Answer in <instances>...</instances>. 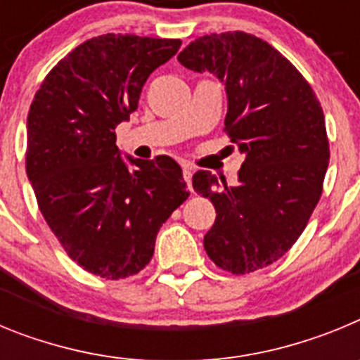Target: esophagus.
Returning <instances> with one entry per match:
<instances>
[{
    "label": "esophagus",
    "mask_w": 360,
    "mask_h": 360,
    "mask_svg": "<svg viewBox=\"0 0 360 360\" xmlns=\"http://www.w3.org/2000/svg\"><path fill=\"white\" fill-rule=\"evenodd\" d=\"M182 176H184V180H186V184H187V187H189V191H191V193H193V171H191L189 167H184Z\"/></svg>",
    "instance_id": "obj_1"
}]
</instances>
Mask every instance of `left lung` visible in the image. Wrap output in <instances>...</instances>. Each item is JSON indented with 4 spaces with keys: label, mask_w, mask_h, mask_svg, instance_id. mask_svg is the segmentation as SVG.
<instances>
[{
    "label": "left lung",
    "mask_w": 360,
    "mask_h": 360,
    "mask_svg": "<svg viewBox=\"0 0 360 360\" xmlns=\"http://www.w3.org/2000/svg\"><path fill=\"white\" fill-rule=\"evenodd\" d=\"M178 61L214 73L227 90L225 131L245 153L238 186L198 171L193 187L216 209L207 256L249 274L290 250L319 202L330 160L323 108L287 57L252 34L198 37Z\"/></svg>",
    "instance_id": "obj_1"
}]
</instances>
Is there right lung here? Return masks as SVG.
<instances>
[{
	"label": "right lung",
	"mask_w": 360,
	"mask_h": 360,
	"mask_svg": "<svg viewBox=\"0 0 360 360\" xmlns=\"http://www.w3.org/2000/svg\"><path fill=\"white\" fill-rule=\"evenodd\" d=\"M180 39L104 34L57 63L27 119V174L41 214L73 262L95 276L139 274L162 224L189 196L167 155L128 157L115 128L139 106L142 86Z\"/></svg>",
	"instance_id": "obj_1"
}]
</instances>
